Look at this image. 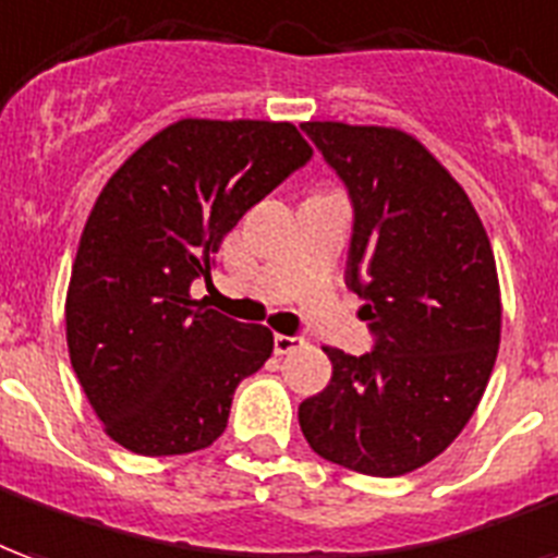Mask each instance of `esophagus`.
<instances>
[{
	"label": "esophagus",
	"mask_w": 558,
	"mask_h": 558,
	"mask_svg": "<svg viewBox=\"0 0 558 558\" xmlns=\"http://www.w3.org/2000/svg\"><path fill=\"white\" fill-rule=\"evenodd\" d=\"M304 345V337H287V333H275V354H290Z\"/></svg>",
	"instance_id": "esophagus-1"
}]
</instances>
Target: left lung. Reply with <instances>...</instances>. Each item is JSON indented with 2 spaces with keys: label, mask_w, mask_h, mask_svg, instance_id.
I'll return each mask as SVG.
<instances>
[{
  "label": "left lung",
  "mask_w": 558,
  "mask_h": 558,
  "mask_svg": "<svg viewBox=\"0 0 558 558\" xmlns=\"http://www.w3.org/2000/svg\"><path fill=\"white\" fill-rule=\"evenodd\" d=\"M354 209L345 287L363 299L373 352L325 349L333 375L299 408L316 456L366 476L423 468L461 435L499 349L488 233L464 189L414 135L301 123Z\"/></svg>",
  "instance_id": "left-lung-1"
}]
</instances>
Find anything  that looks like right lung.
<instances>
[{
  "label": "right lung",
  "mask_w": 558,
  "mask_h": 558,
  "mask_svg": "<svg viewBox=\"0 0 558 558\" xmlns=\"http://www.w3.org/2000/svg\"><path fill=\"white\" fill-rule=\"evenodd\" d=\"M292 123L185 118L102 185L70 275L68 349L106 435L135 456H185L221 437L242 378L275 349L263 325L206 311L221 239L307 165Z\"/></svg>",
  "instance_id": "obj_1"
}]
</instances>
